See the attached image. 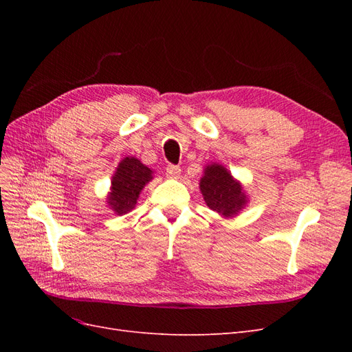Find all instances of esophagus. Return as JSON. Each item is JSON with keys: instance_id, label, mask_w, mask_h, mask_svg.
Wrapping results in <instances>:
<instances>
[{"instance_id": "esophagus-1", "label": "esophagus", "mask_w": 352, "mask_h": 352, "mask_svg": "<svg viewBox=\"0 0 352 352\" xmlns=\"http://www.w3.org/2000/svg\"><path fill=\"white\" fill-rule=\"evenodd\" d=\"M166 176L168 177V179H179L180 177V167H177V166H167V168H166Z\"/></svg>"}]
</instances>
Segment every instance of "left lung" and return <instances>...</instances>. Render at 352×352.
<instances>
[{
    "instance_id": "left-lung-1",
    "label": "left lung",
    "mask_w": 352,
    "mask_h": 352,
    "mask_svg": "<svg viewBox=\"0 0 352 352\" xmlns=\"http://www.w3.org/2000/svg\"><path fill=\"white\" fill-rule=\"evenodd\" d=\"M199 190L207 207L225 219L238 216L250 201L243 185L219 163H210L204 167Z\"/></svg>"
}]
</instances>
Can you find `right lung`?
Segmentation results:
<instances>
[{
  "instance_id": "1",
  "label": "right lung",
  "mask_w": 352,
  "mask_h": 352,
  "mask_svg": "<svg viewBox=\"0 0 352 352\" xmlns=\"http://www.w3.org/2000/svg\"><path fill=\"white\" fill-rule=\"evenodd\" d=\"M153 168L146 167L136 157H124L117 164L111 176L110 192L107 194V207L117 216L127 214L136 207L142 189L154 179Z\"/></svg>"
}]
</instances>
